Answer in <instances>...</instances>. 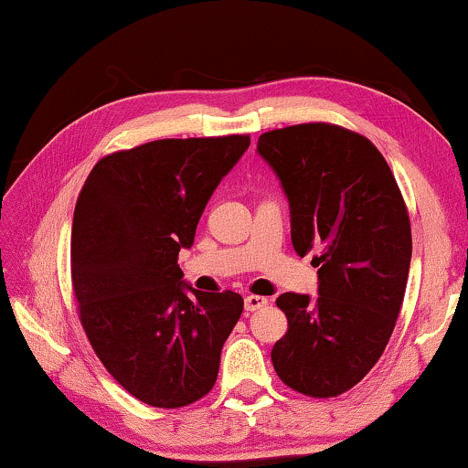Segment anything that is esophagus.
<instances>
[{
  "instance_id": "esophagus-1",
  "label": "esophagus",
  "mask_w": 468,
  "mask_h": 468,
  "mask_svg": "<svg viewBox=\"0 0 468 468\" xmlns=\"http://www.w3.org/2000/svg\"><path fill=\"white\" fill-rule=\"evenodd\" d=\"M266 304H268V298H264V296H253V293H249V296H245V311L247 313L264 309Z\"/></svg>"
}]
</instances>
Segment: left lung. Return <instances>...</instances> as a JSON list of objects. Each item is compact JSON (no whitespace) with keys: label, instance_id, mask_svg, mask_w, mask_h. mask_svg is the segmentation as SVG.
<instances>
[{"label":"left lung","instance_id":"obj_1","mask_svg":"<svg viewBox=\"0 0 468 468\" xmlns=\"http://www.w3.org/2000/svg\"><path fill=\"white\" fill-rule=\"evenodd\" d=\"M292 208V245L315 251L319 298L281 293L287 332L272 367L287 388L335 399L360 383L392 336L411 264V221L386 157L362 133L335 123L264 132Z\"/></svg>","mask_w":468,"mask_h":468}]
</instances>
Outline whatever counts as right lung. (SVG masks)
I'll return each mask as SVG.
<instances>
[{
  "label": "right lung",
  "instance_id": "obj_1",
  "mask_svg": "<svg viewBox=\"0 0 468 468\" xmlns=\"http://www.w3.org/2000/svg\"><path fill=\"white\" fill-rule=\"evenodd\" d=\"M249 143L164 138L108 153L76 200L69 266L82 330L114 381L151 407L207 396L240 319V293L191 290L176 260Z\"/></svg>",
  "mask_w": 468,
  "mask_h": 468
}]
</instances>
